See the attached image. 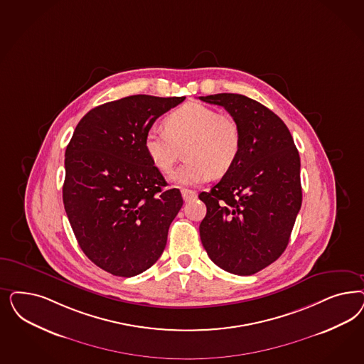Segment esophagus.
<instances>
[{
    "label": "esophagus",
    "mask_w": 364,
    "mask_h": 364,
    "mask_svg": "<svg viewBox=\"0 0 364 364\" xmlns=\"http://www.w3.org/2000/svg\"><path fill=\"white\" fill-rule=\"evenodd\" d=\"M181 193H182V197H183V200H185V202H188V200H196V198H197V193H196V191H193V190L182 188V190H181Z\"/></svg>",
    "instance_id": "34e87169"
}]
</instances>
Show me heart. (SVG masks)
Masks as SVG:
<instances>
[{"mask_svg": "<svg viewBox=\"0 0 364 364\" xmlns=\"http://www.w3.org/2000/svg\"><path fill=\"white\" fill-rule=\"evenodd\" d=\"M164 129L151 127L143 138L144 153L156 170L170 174L181 149L188 159L176 171V182L196 186L223 176L241 153L242 134L230 115L197 102H188L164 119Z\"/></svg>", "mask_w": 364, "mask_h": 364, "instance_id": "heart-1", "label": "heart"}]
</instances>
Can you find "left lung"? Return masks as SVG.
<instances>
[{
    "instance_id": "8db88e82",
    "label": "left lung",
    "mask_w": 364,
    "mask_h": 364,
    "mask_svg": "<svg viewBox=\"0 0 364 364\" xmlns=\"http://www.w3.org/2000/svg\"><path fill=\"white\" fill-rule=\"evenodd\" d=\"M235 117L241 153L223 179L202 191V245L223 270L250 276L282 256L301 208L300 156L285 123L269 108L238 94L200 96Z\"/></svg>"
}]
</instances>
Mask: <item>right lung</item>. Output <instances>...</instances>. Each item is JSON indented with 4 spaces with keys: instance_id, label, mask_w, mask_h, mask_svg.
I'll return each instance as SVG.
<instances>
[{
    "instance_id": "1",
    "label": "right lung",
    "mask_w": 364,
    "mask_h": 364,
    "mask_svg": "<svg viewBox=\"0 0 364 364\" xmlns=\"http://www.w3.org/2000/svg\"><path fill=\"white\" fill-rule=\"evenodd\" d=\"M183 100L132 95L95 107L67 146L63 202L72 230L84 255L114 276L153 267L183 205L143 147L154 122Z\"/></svg>"
}]
</instances>
